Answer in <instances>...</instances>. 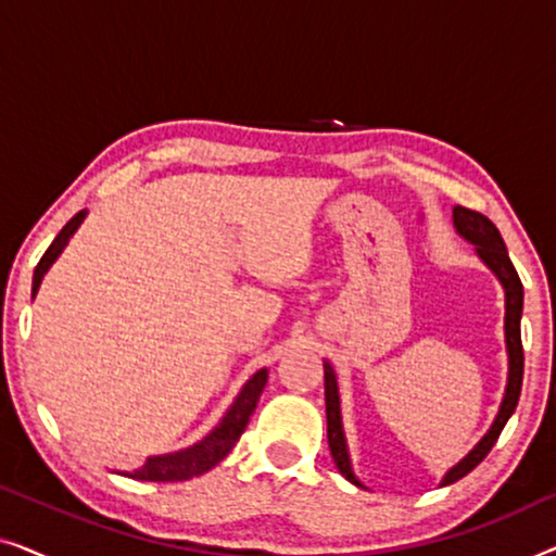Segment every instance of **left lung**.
Returning <instances> with one entry per match:
<instances>
[{
	"mask_svg": "<svg viewBox=\"0 0 556 556\" xmlns=\"http://www.w3.org/2000/svg\"><path fill=\"white\" fill-rule=\"evenodd\" d=\"M453 219L455 227L463 238L470 240L478 250V255L483 257V263L496 273L501 283H504L506 291V346H508V387H506V397L504 405L498 409L496 422L489 430L481 443L473 447V453L468 455L466 460L458 463L451 473L443 478V485L458 481L466 473H470L478 463H481L485 455L491 453V447L496 445V440L504 430V425L508 422V417L519 405V394H521V382H523V346H521V308H523V286L519 273H516L511 257L506 253L504 238H501L498 227L491 223L489 217L481 215V212L468 210V207H455L453 210ZM324 382H326V425H329V447L333 455V463H337L339 473L359 485L352 466H349V455H346V443H344V430H341V413H339V390H337V377H333V369L329 367V362L324 364Z\"/></svg>",
	"mask_w": 556,
	"mask_h": 556,
	"instance_id": "left-lung-1",
	"label": "left lung"
}]
</instances>
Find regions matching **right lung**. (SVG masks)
I'll return each mask as SVG.
<instances>
[{"label":"right lung","mask_w":556,"mask_h":556,"mask_svg":"<svg viewBox=\"0 0 556 556\" xmlns=\"http://www.w3.org/2000/svg\"><path fill=\"white\" fill-rule=\"evenodd\" d=\"M83 217H86V212H78V215H75L71 223L58 232V238L52 240V245L45 250V255L40 257V263H37L35 276H33V295L37 293V288H40L45 273H48L50 265L55 263V257L63 253V248L67 245V240H71V235L78 230ZM265 382H268V371L265 369L250 377V382L242 387L240 397L235 400L230 413L223 417V422H219L217 428L202 440V443H197L192 447H187V451H179L174 455H156V458H149L141 468L131 470L128 476L139 478V481H187V478L207 473L210 468H215L217 463L232 451L242 432H245L250 415L255 413Z\"/></svg>","instance_id":"obj_1"}]
</instances>
